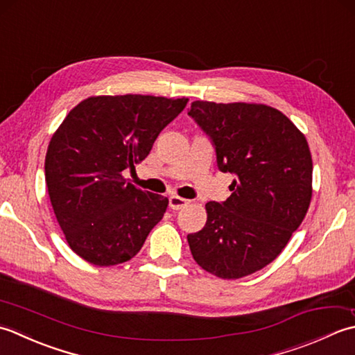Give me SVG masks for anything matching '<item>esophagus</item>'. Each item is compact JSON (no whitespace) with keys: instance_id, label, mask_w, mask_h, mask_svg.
Returning a JSON list of instances; mask_svg holds the SVG:
<instances>
[{"instance_id":"obj_1","label":"esophagus","mask_w":355,"mask_h":355,"mask_svg":"<svg viewBox=\"0 0 355 355\" xmlns=\"http://www.w3.org/2000/svg\"><path fill=\"white\" fill-rule=\"evenodd\" d=\"M188 204H190V200H187L184 198H179V196H176V194H173V196H170V208L175 209V211L188 207Z\"/></svg>"}]
</instances>
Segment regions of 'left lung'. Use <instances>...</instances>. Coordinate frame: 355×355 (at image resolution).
Wrapping results in <instances>:
<instances>
[{
	"mask_svg": "<svg viewBox=\"0 0 355 355\" xmlns=\"http://www.w3.org/2000/svg\"><path fill=\"white\" fill-rule=\"evenodd\" d=\"M188 114L209 136L218 167L233 173L231 196L208 202L207 223L188 234L193 259L220 279L271 263L305 219L313 196L306 137L277 108L194 101Z\"/></svg>",
	"mask_w": 355,
	"mask_h": 355,
	"instance_id": "left-lung-1",
	"label": "left lung"
}]
</instances>
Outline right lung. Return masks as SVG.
Here are the masks:
<instances>
[{"label": "right lung", "instance_id": "add662e5", "mask_svg": "<svg viewBox=\"0 0 355 355\" xmlns=\"http://www.w3.org/2000/svg\"><path fill=\"white\" fill-rule=\"evenodd\" d=\"M187 98L90 96L50 139L46 184L69 247L98 266L133 259L168 199L127 182L122 171L144 161Z\"/></svg>", "mask_w": 355, "mask_h": 355}]
</instances>
